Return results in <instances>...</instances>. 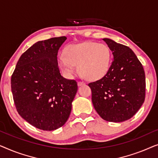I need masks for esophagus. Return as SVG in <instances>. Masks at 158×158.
Here are the masks:
<instances>
[{"label": "esophagus", "instance_id": "34e87169", "mask_svg": "<svg viewBox=\"0 0 158 158\" xmlns=\"http://www.w3.org/2000/svg\"><path fill=\"white\" fill-rule=\"evenodd\" d=\"M85 83H84V82H81V81H79V82H77V85L78 86H81V85H85Z\"/></svg>", "mask_w": 158, "mask_h": 158}]
</instances>
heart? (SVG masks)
Here are the masks:
<instances>
[{
	"label": "heart",
	"mask_w": 158,
	"mask_h": 158,
	"mask_svg": "<svg viewBox=\"0 0 158 158\" xmlns=\"http://www.w3.org/2000/svg\"><path fill=\"white\" fill-rule=\"evenodd\" d=\"M61 68L72 75L78 65L80 73L89 81L102 78L111 65V52L107 45L94 42L71 44L59 57Z\"/></svg>",
	"instance_id": "b5f03b06"
}]
</instances>
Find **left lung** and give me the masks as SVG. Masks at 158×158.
<instances>
[{
  "mask_svg": "<svg viewBox=\"0 0 158 158\" xmlns=\"http://www.w3.org/2000/svg\"><path fill=\"white\" fill-rule=\"evenodd\" d=\"M113 61L102 78L88 84L92 103L98 115L111 122H122L132 117L143 104L145 74L141 62L129 47L104 38Z\"/></svg>",
  "mask_w": 158,
  "mask_h": 158,
  "instance_id": "obj_1",
  "label": "left lung"
}]
</instances>
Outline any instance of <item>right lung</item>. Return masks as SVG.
<instances>
[{
    "instance_id": "add662e5",
    "label": "right lung",
    "mask_w": 158,
    "mask_h": 158,
    "mask_svg": "<svg viewBox=\"0 0 158 158\" xmlns=\"http://www.w3.org/2000/svg\"><path fill=\"white\" fill-rule=\"evenodd\" d=\"M65 36L39 41L22 54L11 76L19 115L36 128L55 130L65 124L77 90V82L60 74L57 53Z\"/></svg>"
}]
</instances>
